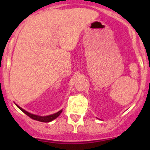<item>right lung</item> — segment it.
<instances>
[{"mask_svg":"<svg viewBox=\"0 0 150 150\" xmlns=\"http://www.w3.org/2000/svg\"><path fill=\"white\" fill-rule=\"evenodd\" d=\"M17 106L18 108L19 109V110H22V112H23L25 114H26L27 115L29 116V117H30V118L33 119V120H38V121H40V122H51L53 120H54V119L57 118V117H58L59 115L60 114L62 113V110H60V111H59L58 112L55 113V114H53V115H48V116H44V117H42V116H38V115H33V114H31V113H29L28 112L25 111V110H23L22 108H21L20 107H19L18 105Z\"/></svg>","mask_w":150,"mask_h":150,"instance_id":"obj_1","label":"right lung"}]
</instances>
